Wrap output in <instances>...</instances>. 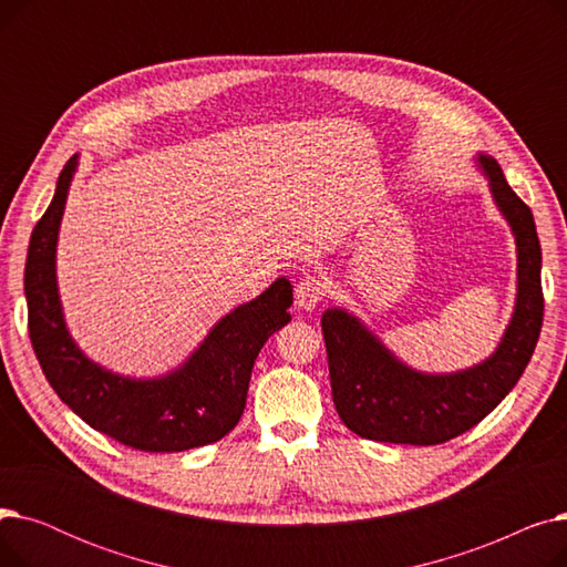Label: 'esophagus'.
<instances>
[{
    "label": "esophagus",
    "mask_w": 567,
    "mask_h": 567,
    "mask_svg": "<svg viewBox=\"0 0 567 567\" xmlns=\"http://www.w3.org/2000/svg\"><path fill=\"white\" fill-rule=\"evenodd\" d=\"M331 289V282L329 278H323L319 274H312V276H306L299 285H296V306H299V310H315L323 299L326 293H329Z\"/></svg>",
    "instance_id": "esophagus-1"
}]
</instances>
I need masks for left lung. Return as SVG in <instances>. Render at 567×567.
I'll return each instance as SVG.
<instances>
[{
  "label": "left lung",
  "mask_w": 567,
  "mask_h": 567,
  "mask_svg": "<svg viewBox=\"0 0 567 567\" xmlns=\"http://www.w3.org/2000/svg\"><path fill=\"white\" fill-rule=\"evenodd\" d=\"M492 197L517 244V301L496 351L483 363L427 374L404 365L368 326L342 308L326 310L321 331L329 353L333 402L342 423L363 439L436 445L478 425L524 374L543 329V252L530 208L501 165L478 154Z\"/></svg>",
  "instance_id": "1"
}]
</instances>
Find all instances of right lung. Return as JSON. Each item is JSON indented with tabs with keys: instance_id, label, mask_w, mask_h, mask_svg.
Masks as SVG:
<instances>
[{
	"instance_id": "obj_1",
	"label": "right lung",
	"mask_w": 567,
	"mask_h": 567,
	"mask_svg": "<svg viewBox=\"0 0 567 567\" xmlns=\"http://www.w3.org/2000/svg\"><path fill=\"white\" fill-rule=\"evenodd\" d=\"M75 169L78 154L59 174L27 250L29 338L45 379L89 427L135 451L182 453L220 441L246 409L257 353L291 319L289 280L278 278L225 315L188 361L163 377L131 379L105 370L73 342L56 289V238Z\"/></svg>"
}]
</instances>
